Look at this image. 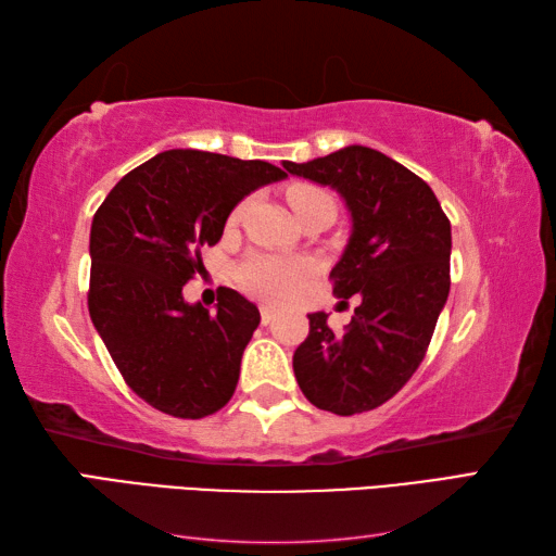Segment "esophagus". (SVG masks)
Instances as JSON below:
<instances>
[{"mask_svg":"<svg viewBox=\"0 0 556 556\" xmlns=\"http://www.w3.org/2000/svg\"><path fill=\"white\" fill-rule=\"evenodd\" d=\"M275 308H269V305H263V308H260V317H263V325H269L271 320H275Z\"/></svg>","mask_w":556,"mask_h":556,"instance_id":"obj_1","label":"esophagus"}]
</instances>
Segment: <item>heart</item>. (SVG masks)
Instances as JSON below:
<instances>
[{
  "mask_svg": "<svg viewBox=\"0 0 556 556\" xmlns=\"http://www.w3.org/2000/svg\"><path fill=\"white\" fill-rule=\"evenodd\" d=\"M289 200L293 210H303L305 205L315 203V200H332L325 191L315 186H296L289 191ZM245 210V203L236 207L233 222L241 219ZM308 277V263L303 260H289V257H277V255H251L245 263L239 267V285L245 293L269 303H281L291 299L293 293L299 291L301 281Z\"/></svg>",
  "mask_w": 556,
  "mask_h": 556,
  "instance_id": "1",
  "label": "heart"
}]
</instances>
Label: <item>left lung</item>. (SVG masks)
<instances>
[{
	"mask_svg": "<svg viewBox=\"0 0 556 556\" xmlns=\"http://www.w3.org/2000/svg\"><path fill=\"white\" fill-rule=\"evenodd\" d=\"M285 169L344 198L351 236L329 277L337 299L361 301L344 332L329 329L327 313L308 315L293 372L317 408L372 410L410 380L428 351L452 285V224L432 188L380 150L346 146Z\"/></svg>",
	"mask_w": 556,
	"mask_h": 556,
	"instance_id": "8db88e82",
	"label": "left lung"
}]
</instances>
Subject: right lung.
<instances>
[{
  "mask_svg": "<svg viewBox=\"0 0 556 556\" xmlns=\"http://www.w3.org/2000/svg\"><path fill=\"white\" fill-rule=\"evenodd\" d=\"M287 179L263 160L164 150L128 172L92 217L88 311L126 384L174 418H205L233 396L255 305L222 289L215 311L184 301L231 210Z\"/></svg>",
  "mask_w": 556,
  "mask_h": 556,
  "instance_id": "right-lung-1",
  "label": "right lung"
}]
</instances>
